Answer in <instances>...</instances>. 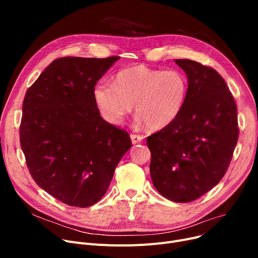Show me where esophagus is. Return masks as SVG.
<instances>
[{"label":"esophagus","mask_w":258,"mask_h":258,"mask_svg":"<svg viewBox=\"0 0 258 258\" xmlns=\"http://www.w3.org/2000/svg\"><path fill=\"white\" fill-rule=\"evenodd\" d=\"M131 139H132L133 144H138V143L142 142L143 136H140V135H136V134H133V135H131Z\"/></svg>","instance_id":"1"}]
</instances>
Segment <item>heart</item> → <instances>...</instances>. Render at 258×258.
I'll return each instance as SVG.
<instances>
[{"label":"heart","mask_w":258,"mask_h":258,"mask_svg":"<svg viewBox=\"0 0 258 258\" xmlns=\"http://www.w3.org/2000/svg\"><path fill=\"white\" fill-rule=\"evenodd\" d=\"M187 87V78L180 70L162 71L138 64L119 71L114 85L97 84L93 96L100 113L111 123H121L135 103L137 123L161 130L179 116Z\"/></svg>","instance_id":"obj_1"}]
</instances>
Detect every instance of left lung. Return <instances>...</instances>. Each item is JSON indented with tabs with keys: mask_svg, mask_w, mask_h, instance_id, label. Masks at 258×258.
<instances>
[{
	"mask_svg": "<svg viewBox=\"0 0 258 258\" xmlns=\"http://www.w3.org/2000/svg\"><path fill=\"white\" fill-rule=\"evenodd\" d=\"M188 89L182 111L147 137L151 177L157 190L178 203L208 192L225 175L238 139L237 108L224 78L213 68L175 59Z\"/></svg>",
	"mask_w": 258,
	"mask_h": 258,
	"instance_id": "1",
	"label": "left lung"
}]
</instances>
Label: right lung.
Segmentation results:
<instances>
[{"mask_svg":"<svg viewBox=\"0 0 258 258\" xmlns=\"http://www.w3.org/2000/svg\"><path fill=\"white\" fill-rule=\"evenodd\" d=\"M119 56L60 57L27 90L20 142L32 179L63 204L86 208L106 192L130 135L100 116L93 91Z\"/></svg>","mask_w":258,"mask_h":258,"instance_id":"add662e5","label":"right lung"}]
</instances>
